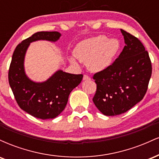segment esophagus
Returning <instances> with one entry per match:
<instances>
[{"mask_svg": "<svg viewBox=\"0 0 159 159\" xmlns=\"http://www.w3.org/2000/svg\"><path fill=\"white\" fill-rule=\"evenodd\" d=\"M90 76L87 75H84V77H83L84 81H86V80H90Z\"/></svg>", "mask_w": 159, "mask_h": 159, "instance_id": "obj_1", "label": "esophagus"}]
</instances>
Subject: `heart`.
Segmentation results:
<instances>
[{
    "label": "heart",
    "instance_id": "b5f03b06",
    "mask_svg": "<svg viewBox=\"0 0 159 159\" xmlns=\"http://www.w3.org/2000/svg\"><path fill=\"white\" fill-rule=\"evenodd\" d=\"M120 47L119 41L115 38L97 36L80 42L74 49V56L79 61L87 63L90 71L98 72L112 65ZM69 61L72 65L78 66L74 57H70Z\"/></svg>",
    "mask_w": 159,
    "mask_h": 159
}]
</instances>
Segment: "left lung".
Returning a JSON list of instances; mask_svg holds the SVG:
<instances>
[{
	"label": "left lung",
	"instance_id": "8db88e82",
	"mask_svg": "<svg viewBox=\"0 0 159 159\" xmlns=\"http://www.w3.org/2000/svg\"><path fill=\"white\" fill-rule=\"evenodd\" d=\"M125 45L109 68L93 75L97 88L93 101L105 116L130 110L143 99L152 75L149 54L138 38L120 29Z\"/></svg>",
	"mask_w": 159,
	"mask_h": 159
}]
</instances>
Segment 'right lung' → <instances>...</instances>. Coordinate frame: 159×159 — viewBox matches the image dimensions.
<instances>
[{"label":"right lung","instance_id":"1","mask_svg":"<svg viewBox=\"0 0 159 159\" xmlns=\"http://www.w3.org/2000/svg\"><path fill=\"white\" fill-rule=\"evenodd\" d=\"M61 34L57 31H41L23 40L16 47L12 57L9 84L18 105L38 119H54L64 110L70 93L81 82L83 75L56 71L46 81L36 82L27 75L25 59L30 43L39 40L55 43Z\"/></svg>","mask_w":159,"mask_h":159}]
</instances>
